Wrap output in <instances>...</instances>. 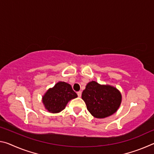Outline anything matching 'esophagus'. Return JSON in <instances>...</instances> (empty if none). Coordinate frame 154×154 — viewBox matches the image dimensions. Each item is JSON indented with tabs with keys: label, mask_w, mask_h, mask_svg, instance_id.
Instances as JSON below:
<instances>
[{
	"label": "esophagus",
	"mask_w": 154,
	"mask_h": 154,
	"mask_svg": "<svg viewBox=\"0 0 154 154\" xmlns=\"http://www.w3.org/2000/svg\"><path fill=\"white\" fill-rule=\"evenodd\" d=\"M77 95H78V96H79V97H81V96H82V92H81V91H79V92H77Z\"/></svg>",
	"instance_id": "esophagus-1"
}]
</instances>
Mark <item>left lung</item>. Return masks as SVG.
Wrapping results in <instances>:
<instances>
[{"mask_svg": "<svg viewBox=\"0 0 154 154\" xmlns=\"http://www.w3.org/2000/svg\"><path fill=\"white\" fill-rule=\"evenodd\" d=\"M82 98L88 111L96 118H105L118 111L122 103L119 91L110 85H101L95 81L88 83Z\"/></svg>", "mask_w": 154, "mask_h": 154, "instance_id": "obj_1", "label": "left lung"}]
</instances>
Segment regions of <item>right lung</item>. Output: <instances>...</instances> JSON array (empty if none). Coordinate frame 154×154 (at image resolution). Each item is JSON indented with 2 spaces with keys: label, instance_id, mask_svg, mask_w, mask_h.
I'll list each match as a JSON object with an SVG mask.
<instances>
[{
  "label": "right lung",
  "instance_id": "right-lung-1",
  "mask_svg": "<svg viewBox=\"0 0 154 154\" xmlns=\"http://www.w3.org/2000/svg\"><path fill=\"white\" fill-rule=\"evenodd\" d=\"M77 97L71 85L64 82H59L53 88H49L42 96V102L49 113H58L66 107L70 100Z\"/></svg>",
  "mask_w": 154,
  "mask_h": 154
}]
</instances>
